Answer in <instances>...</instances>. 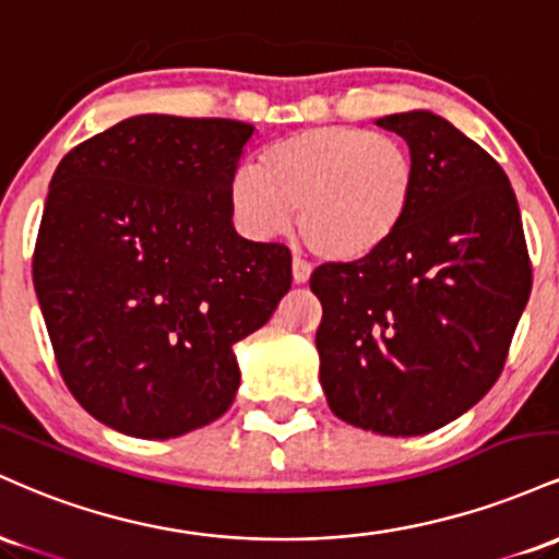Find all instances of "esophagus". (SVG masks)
<instances>
[{
  "mask_svg": "<svg viewBox=\"0 0 559 559\" xmlns=\"http://www.w3.org/2000/svg\"><path fill=\"white\" fill-rule=\"evenodd\" d=\"M310 273H312L310 262H305L301 258H294V260H292L294 284H307V281H310Z\"/></svg>",
  "mask_w": 559,
  "mask_h": 559,
  "instance_id": "esophagus-1",
  "label": "esophagus"
}]
</instances>
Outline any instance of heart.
<instances>
[{
  "mask_svg": "<svg viewBox=\"0 0 559 559\" xmlns=\"http://www.w3.org/2000/svg\"><path fill=\"white\" fill-rule=\"evenodd\" d=\"M418 168L407 144L355 126H312L273 141L258 168L234 170L228 207L254 241L292 226L325 260L355 262L394 239L413 207Z\"/></svg>",
  "mask_w": 559,
  "mask_h": 559,
  "instance_id": "1",
  "label": "heart"
}]
</instances>
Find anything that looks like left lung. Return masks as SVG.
Listing matches in <instances>:
<instances>
[{
    "instance_id": "obj_1",
    "label": "left lung",
    "mask_w": 559,
    "mask_h": 559,
    "mask_svg": "<svg viewBox=\"0 0 559 559\" xmlns=\"http://www.w3.org/2000/svg\"><path fill=\"white\" fill-rule=\"evenodd\" d=\"M407 141L413 207L386 247L316 267L320 383L336 418L420 436L467 413L502 373L531 294L510 178L428 110L376 120Z\"/></svg>"
}]
</instances>
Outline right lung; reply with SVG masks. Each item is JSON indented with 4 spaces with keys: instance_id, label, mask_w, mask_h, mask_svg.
<instances>
[{
    "instance_id": "add662e5",
    "label": "right lung",
    "mask_w": 559,
    "mask_h": 559,
    "mask_svg": "<svg viewBox=\"0 0 559 559\" xmlns=\"http://www.w3.org/2000/svg\"><path fill=\"white\" fill-rule=\"evenodd\" d=\"M254 126L136 115L57 165L34 252L55 360L88 415L136 439L221 418L234 344L292 288L284 243L236 234L228 181Z\"/></svg>"
}]
</instances>
